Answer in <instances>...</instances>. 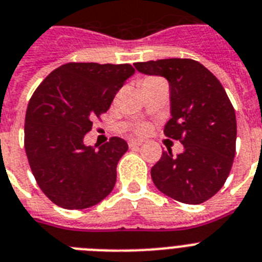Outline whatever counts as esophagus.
Listing matches in <instances>:
<instances>
[{
    "label": "esophagus",
    "instance_id": "obj_1",
    "mask_svg": "<svg viewBox=\"0 0 262 262\" xmlns=\"http://www.w3.org/2000/svg\"><path fill=\"white\" fill-rule=\"evenodd\" d=\"M142 144H144V141H141V140H130V141H129V148L132 149L140 148Z\"/></svg>",
    "mask_w": 262,
    "mask_h": 262
}]
</instances>
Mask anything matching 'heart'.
Wrapping results in <instances>:
<instances>
[{
    "label": "heart",
    "mask_w": 262,
    "mask_h": 262,
    "mask_svg": "<svg viewBox=\"0 0 262 262\" xmlns=\"http://www.w3.org/2000/svg\"><path fill=\"white\" fill-rule=\"evenodd\" d=\"M153 80H160V78H156V77H149V78H145V80L142 81V83L149 82V81H153ZM138 132H140V133H146V132H148V126H140L138 127Z\"/></svg>",
    "instance_id": "b5f03b06"
}]
</instances>
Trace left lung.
Here are the masks:
<instances>
[{
  "instance_id": "left-lung-1",
  "label": "left lung",
  "mask_w": 262,
  "mask_h": 262,
  "mask_svg": "<svg viewBox=\"0 0 262 262\" xmlns=\"http://www.w3.org/2000/svg\"><path fill=\"white\" fill-rule=\"evenodd\" d=\"M140 73L166 78L170 114L164 133L180 140L184 151H162L151 180L164 194L185 204H201L225 184L236 153V113L221 82L189 58L135 63Z\"/></svg>"
}]
</instances>
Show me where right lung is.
Listing matches in <instances>:
<instances>
[{"instance_id": "add662e5", "label": "right lung", "mask_w": 262, "mask_h": 262, "mask_svg": "<svg viewBox=\"0 0 262 262\" xmlns=\"http://www.w3.org/2000/svg\"><path fill=\"white\" fill-rule=\"evenodd\" d=\"M133 74L129 63L69 62L33 93L25 117L26 156L37 184L56 205L86 209L113 190L126 141L112 137L97 148L83 144V137Z\"/></svg>"}]
</instances>
